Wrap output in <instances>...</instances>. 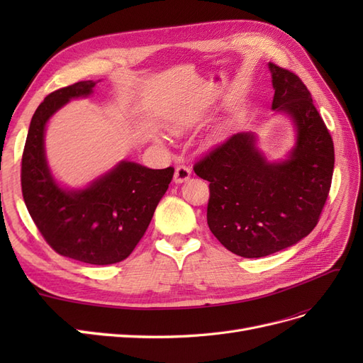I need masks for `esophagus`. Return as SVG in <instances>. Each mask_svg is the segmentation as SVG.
<instances>
[{
  "mask_svg": "<svg viewBox=\"0 0 363 363\" xmlns=\"http://www.w3.org/2000/svg\"><path fill=\"white\" fill-rule=\"evenodd\" d=\"M189 179H191V169L188 167H184V164H179L174 172V183L180 184V183L188 182Z\"/></svg>",
  "mask_w": 363,
  "mask_h": 363,
  "instance_id": "1",
  "label": "esophagus"
}]
</instances>
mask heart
I'll list each match as a JSON object with an SVG mask.
<instances>
[{
  "instance_id": "obj_1",
  "label": "heart",
  "mask_w": 363,
  "mask_h": 363,
  "mask_svg": "<svg viewBox=\"0 0 363 363\" xmlns=\"http://www.w3.org/2000/svg\"><path fill=\"white\" fill-rule=\"evenodd\" d=\"M191 123H194V119H188V121H186V123H179L177 127L180 128V127H184V125H189Z\"/></svg>"
}]
</instances>
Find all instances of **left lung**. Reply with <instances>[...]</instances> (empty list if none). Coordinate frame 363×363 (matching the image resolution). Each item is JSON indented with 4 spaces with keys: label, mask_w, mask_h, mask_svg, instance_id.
Masks as SVG:
<instances>
[{
    "label": "left lung",
    "mask_w": 363,
    "mask_h": 363,
    "mask_svg": "<svg viewBox=\"0 0 363 363\" xmlns=\"http://www.w3.org/2000/svg\"><path fill=\"white\" fill-rule=\"evenodd\" d=\"M274 113L288 116L294 145L269 160L251 131L236 133L194 167L211 182L207 224L227 250L265 257L300 242L315 228L330 191L335 148L311 92L295 74L268 63Z\"/></svg>",
    "instance_id": "8db88e82"
}]
</instances>
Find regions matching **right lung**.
Returning a JSON list of instances; mask_svg holds the SVG:
<instances>
[{
    "label": "right lung",
    "instance_id": "right-lung-1",
    "mask_svg": "<svg viewBox=\"0 0 363 363\" xmlns=\"http://www.w3.org/2000/svg\"><path fill=\"white\" fill-rule=\"evenodd\" d=\"M98 82L63 87L40 103L28 128L21 184L30 216L59 255L112 265L128 257L147 232L174 168L151 169L121 160L82 188H68L56 179L45 151L48 121L71 100L89 98Z\"/></svg>",
    "mask_w": 363,
    "mask_h": 363
}]
</instances>
